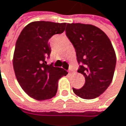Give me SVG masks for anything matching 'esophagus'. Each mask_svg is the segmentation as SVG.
Returning a JSON list of instances; mask_svg holds the SVG:
<instances>
[{
  "mask_svg": "<svg viewBox=\"0 0 126 126\" xmlns=\"http://www.w3.org/2000/svg\"><path fill=\"white\" fill-rule=\"evenodd\" d=\"M73 71H74V70H73V69H72V68H70V69H69V73L73 72Z\"/></svg>",
  "mask_w": 126,
  "mask_h": 126,
  "instance_id": "obj_1",
  "label": "esophagus"
}]
</instances>
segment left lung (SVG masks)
Segmentation results:
<instances>
[{
	"mask_svg": "<svg viewBox=\"0 0 126 126\" xmlns=\"http://www.w3.org/2000/svg\"><path fill=\"white\" fill-rule=\"evenodd\" d=\"M66 35L76 51L78 72L85 77L81 89L73 88L81 98L99 96L110 84L116 64V56L108 36L97 27L81 23H67Z\"/></svg>",
	"mask_w": 126,
	"mask_h": 126,
	"instance_id": "8db88e82",
	"label": "left lung"
}]
</instances>
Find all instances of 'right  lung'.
I'll return each mask as SVG.
<instances>
[{"mask_svg":"<svg viewBox=\"0 0 126 126\" xmlns=\"http://www.w3.org/2000/svg\"><path fill=\"white\" fill-rule=\"evenodd\" d=\"M66 23L35 21L26 25L19 35L13 55L17 80L29 96L38 101L54 97L58 80L68 74L66 70L47 64L51 48L49 40L62 33Z\"/></svg>","mask_w":126,"mask_h":126,"instance_id":"right-lung-1","label":"right lung"}]
</instances>
